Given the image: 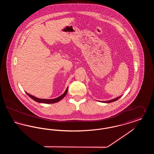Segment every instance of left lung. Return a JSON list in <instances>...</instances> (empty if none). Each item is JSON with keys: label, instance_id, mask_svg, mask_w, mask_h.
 Here are the masks:
<instances>
[{"label": "left lung", "instance_id": "left-lung-1", "mask_svg": "<svg viewBox=\"0 0 154 154\" xmlns=\"http://www.w3.org/2000/svg\"><path fill=\"white\" fill-rule=\"evenodd\" d=\"M121 97V96H119V97H118L117 98H116V99H112V100H109V101H104V102H102L103 103H111L112 102H114V101H116V100H117L118 99H119V98H120Z\"/></svg>", "mask_w": 154, "mask_h": 154}]
</instances>
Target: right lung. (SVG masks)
I'll return each mask as SVG.
<instances>
[{"label":"right lung","mask_w":154,"mask_h":154,"mask_svg":"<svg viewBox=\"0 0 154 154\" xmlns=\"http://www.w3.org/2000/svg\"><path fill=\"white\" fill-rule=\"evenodd\" d=\"M68 87L65 91V92L63 93V94H62V95L58 97L55 98V99H39L37 98L36 97H35L29 94H28L26 92V94L29 96L31 99H32L33 100H34L35 101H36L38 103H48V104H50V103H54L58 102L59 101H60L61 99H62L65 96H66V94L67 92V89Z\"/></svg>","instance_id":"obj_1"}]
</instances>
